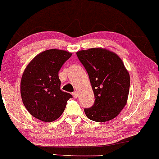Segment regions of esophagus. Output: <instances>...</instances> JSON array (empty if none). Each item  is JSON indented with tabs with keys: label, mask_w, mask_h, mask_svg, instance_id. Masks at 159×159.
<instances>
[{
	"label": "esophagus",
	"mask_w": 159,
	"mask_h": 159,
	"mask_svg": "<svg viewBox=\"0 0 159 159\" xmlns=\"http://www.w3.org/2000/svg\"><path fill=\"white\" fill-rule=\"evenodd\" d=\"M73 96L74 98H77L78 96H79V93H78L76 91H75L73 93Z\"/></svg>",
	"instance_id": "34e87169"
}]
</instances>
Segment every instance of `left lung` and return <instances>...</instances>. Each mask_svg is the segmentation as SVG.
Returning <instances> with one entry per match:
<instances>
[{"mask_svg": "<svg viewBox=\"0 0 159 159\" xmlns=\"http://www.w3.org/2000/svg\"><path fill=\"white\" fill-rule=\"evenodd\" d=\"M89 75L94 105L84 112L88 119L103 122L116 117L126 105L130 76L122 60L106 49L91 48L76 53Z\"/></svg>", "mask_w": 159, "mask_h": 159, "instance_id": "1", "label": "left lung"}]
</instances>
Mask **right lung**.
<instances>
[{"label": "right lung", "mask_w": 159, "mask_h": 159, "mask_svg": "<svg viewBox=\"0 0 159 159\" xmlns=\"http://www.w3.org/2000/svg\"><path fill=\"white\" fill-rule=\"evenodd\" d=\"M72 53L51 49L36 56L23 73L20 94L24 106L36 119L52 122L63 114L71 94L60 89L58 73Z\"/></svg>", "instance_id": "right-lung-1"}]
</instances>
